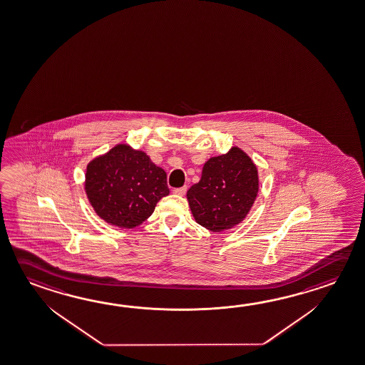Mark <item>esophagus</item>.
<instances>
[{
	"mask_svg": "<svg viewBox=\"0 0 365 365\" xmlns=\"http://www.w3.org/2000/svg\"><path fill=\"white\" fill-rule=\"evenodd\" d=\"M185 192H187V185H183V187H180V188H174L173 190V193L180 195V196H183Z\"/></svg>",
	"mask_w": 365,
	"mask_h": 365,
	"instance_id": "1",
	"label": "esophagus"
}]
</instances>
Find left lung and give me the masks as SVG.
I'll use <instances>...</instances> for the list:
<instances>
[{
  "label": "left lung",
  "mask_w": 365,
  "mask_h": 365,
  "mask_svg": "<svg viewBox=\"0 0 365 365\" xmlns=\"http://www.w3.org/2000/svg\"><path fill=\"white\" fill-rule=\"evenodd\" d=\"M259 191L255 164L238 148L205 163L201 180L187 191L195 220L211 232L230 230L249 214Z\"/></svg>",
  "instance_id": "left-lung-1"
}]
</instances>
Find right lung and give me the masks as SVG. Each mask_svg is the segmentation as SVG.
<instances>
[{"label":"right lung","mask_w":365,"mask_h":365,"mask_svg":"<svg viewBox=\"0 0 365 365\" xmlns=\"http://www.w3.org/2000/svg\"><path fill=\"white\" fill-rule=\"evenodd\" d=\"M86 193L105 222L135 228L169 195L167 173L145 153L118 145L87 165Z\"/></svg>","instance_id":"add662e5"}]
</instances>
